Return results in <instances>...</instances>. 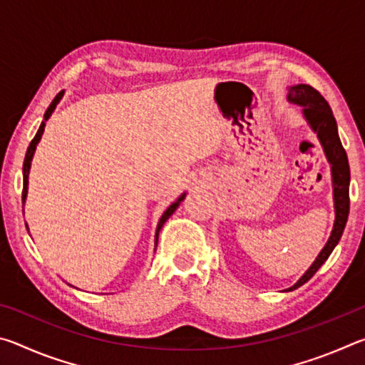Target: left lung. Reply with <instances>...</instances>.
Segmentation results:
<instances>
[{
    "label": "left lung",
    "instance_id": "1",
    "mask_svg": "<svg viewBox=\"0 0 365 365\" xmlns=\"http://www.w3.org/2000/svg\"><path fill=\"white\" fill-rule=\"evenodd\" d=\"M287 100L288 103L302 108V117L306 119L307 125L311 127V130L317 135L320 146H322V150L325 153V158L330 164L333 207H335V222H333L330 237L327 240L322 251L319 252L316 261L311 264V267L302 274L301 279L296 282L293 287L285 289V292H293V289L304 285V283L311 279L314 274H316V272L320 269V265L329 259L331 251L335 250L339 238H341L346 222H348V214H349L351 174H349L348 156H346L344 148L338 137L336 120L335 117H333L331 109L329 106V103L325 101V98L320 95L317 90H314L311 85L299 83V85L288 86Z\"/></svg>",
    "mask_w": 365,
    "mask_h": 365
}]
</instances>
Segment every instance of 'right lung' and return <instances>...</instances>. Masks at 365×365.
Segmentation results:
<instances>
[{"instance_id":"right-lung-1","label":"right lung","mask_w":365,"mask_h":365,"mask_svg":"<svg viewBox=\"0 0 365 365\" xmlns=\"http://www.w3.org/2000/svg\"><path fill=\"white\" fill-rule=\"evenodd\" d=\"M64 93L66 91L63 90V91H59V93L56 95V98H54V100L51 101V104H49L48 106V109H46V113H45V115H43V120H41V123H40V128H38V132H36V135L34 137V140L30 141V145H29V148H27V153H26V159H24V168H22V174H24V190H22V206L26 205V200H27V193H29V174H30V165H32V159H34V154H35V150H36V145L40 143V140H41V135H43V132H45V125H46V120L49 119V117H51V114L54 113V109H56V106H58V103L63 100V96H64ZM185 196H187V193H183L177 197V200L172 202V205L165 209L164 211V214L160 215V219H159V222H158V227H156V235H154V248H156L158 246V237H159V232H160V228H163V225L165 224V220H168L172 214H174L175 211H177V207L180 206V202L185 200ZM26 227H27V230H29V225L26 224Z\"/></svg>"}]
</instances>
